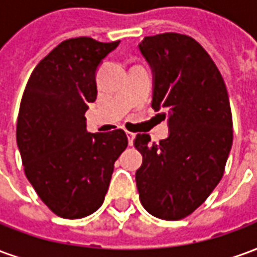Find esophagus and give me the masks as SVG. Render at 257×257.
I'll return each instance as SVG.
<instances>
[{
    "label": "esophagus",
    "instance_id": "1",
    "mask_svg": "<svg viewBox=\"0 0 257 257\" xmlns=\"http://www.w3.org/2000/svg\"><path fill=\"white\" fill-rule=\"evenodd\" d=\"M126 136H128V142L129 146L134 145V140H135V134H131V132H126Z\"/></svg>",
    "mask_w": 257,
    "mask_h": 257
}]
</instances>
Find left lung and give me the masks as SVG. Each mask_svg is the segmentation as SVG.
<instances>
[{"label":"left lung","instance_id":"left-lung-1","mask_svg":"<svg viewBox=\"0 0 257 257\" xmlns=\"http://www.w3.org/2000/svg\"><path fill=\"white\" fill-rule=\"evenodd\" d=\"M139 49L153 71L151 107L168 112L169 135L160 143H150L146 134L136 136L143 156L136 186L149 213L179 220L209 197L224 172L232 145L226 84L206 51L189 36L146 37Z\"/></svg>","mask_w":257,"mask_h":257}]
</instances>
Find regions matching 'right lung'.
<instances>
[{"instance_id":"1","label":"right lung","mask_w":257,"mask_h":257,"mask_svg":"<svg viewBox=\"0 0 257 257\" xmlns=\"http://www.w3.org/2000/svg\"><path fill=\"white\" fill-rule=\"evenodd\" d=\"M118 45L89 37L66 40L37 64L22 97L16 142L26 176L64 219L100 208L114 162L128 146L122 129L89 134L85 118L97 96L96 71Z\"/></svg>"}]
</instances>
